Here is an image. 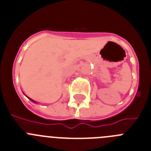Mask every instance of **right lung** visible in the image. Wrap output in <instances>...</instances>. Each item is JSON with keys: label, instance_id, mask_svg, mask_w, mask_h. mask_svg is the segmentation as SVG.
<instances>
[{"label": "right lung", "instance_id": "1", "mask_svg": "<svg viewBox=\"0 0 151 151\" xmlns=\"http://www.w3.org/2000/svg\"><path fill=\"white\" fill-rule=\"evenodd\" d=\"M29 99H30V100H31V101H32V102H33V103H36V102H35V101H33V100H32V99H31V98H29Z\"/></svg>", "mask_w": 151, "mask_h": 151}]
</instances>
